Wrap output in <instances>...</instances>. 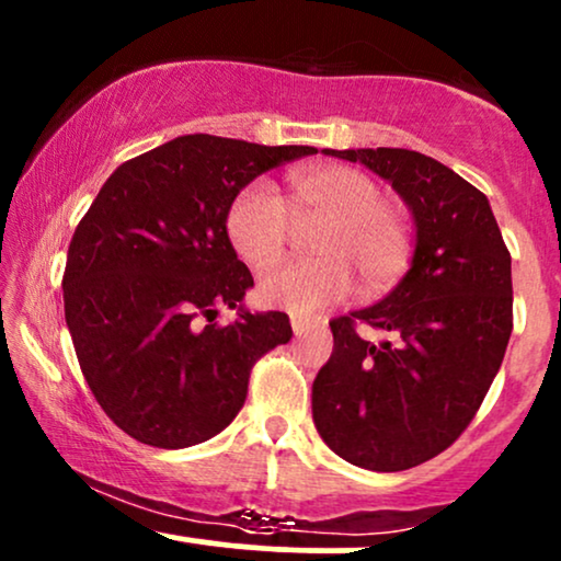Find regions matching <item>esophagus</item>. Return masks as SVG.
<instances>
[{
  "mask_svg": "<svg viewBox=\"0 0 561 561\" xmlns=\"http://www.w3.org/2000/svg\"><path fill=\"white\" fill-rule=\"evenodd\" d=\"M324 327V319L321 317H302V313H295L293 317V332L298 334H308L311 330H321Z\"/></svg>",
  "mask_w": 561,
  "mask_h": 561,
  "instance_id": "obj_1",
  "label": "esophagus"
}]
</instances>
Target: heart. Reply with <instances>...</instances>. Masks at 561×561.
<instances>
[{
	"instance_id": "obj_1",
	"label": "heart",
	"mask_w": 561,
	"mask_h": 561,
	"mask_svg": "<svg viewBox=\"0 0 561 561\" xmlns=\"http://www.w3.org/2000/svg\"><path fill=\"white\" fill-rule=\"evenodd\" d=\"M293 221H324L313 240L311 263H287L266 272L259 295L266 306L289 313H313L343 300L353 272L366 289L396 285L414 255V231L401 210L382 203V190L362 171L345 165L295 171L289 176ZM227 234L250 266H272L285 253L289 218L268 186L248 184L231 199Z\"/></svg>"
}]
</instances>
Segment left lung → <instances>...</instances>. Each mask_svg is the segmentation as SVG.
<instances>
[{
    "instance_id": "8db88e82",
    "label": "left lung",
    "mask_w": 561,
    "mask_h": 561,
    "mask_svg": "<svg viewBox=\"0 0 561 561\" xmlns=\"http://www.w3.org/2000/svg\"><path fill=\"white\" fill-rule=\"evenodd\" d=\"M390 182L414 218V255L375 306L330 321L313 379L321 440L351 465L401 472L446 450L472 422L512 334V255L491 203L448 165L398 147L321 150ZM366 320L397 337H357Z\"/></svg>"
}]
</instances>
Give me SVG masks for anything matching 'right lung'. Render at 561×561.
I'll list each match as a JSON object with an SVG mask.
<instances>
[{"label":"right lung","instance_id":"obj_1","mask_svg":"<svg viewBox=\"0 0 561 561\" xmlns=\"http://www.w3.org/2000/svg\"><path fill=\"white\" fill-rule=\"evenodd\" d=\"M313 152L186 134L102 184L70 240L62 298L83 377L134 440H210L240 414L253 364L289 343L287 313L244 308L253 276L227 210L255 176ZM221 305L238 311L227 328L213 324Z\"/></svg>","mask_w":561,"mask_h":561}]
</instances>
